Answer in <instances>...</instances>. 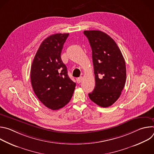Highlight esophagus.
Returning <instances> with one entry per match:
<instances>
[{"label":"esophagus","mask_w":154,"mask_h":154,"mask_svg":"<svg viewBox=\"0 0 154 154\" xmlns=\"http://www.w3.org/2000/svg\"><path fill=\"white\" fill-rule=\"evenodd\" d=\"M82 80H83V77H82V76L79 77L77 79V82H78L79 83H80V82L82 81Z\"/></svg>","instance_id":"esophagus-1"}]
</instances>
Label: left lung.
<instances>
[{"instance_id": "left-lung-1", "label": "left lung", "mask_w": 154, "mask_h": 154, "mask_svg": "<svg viewBox=\"0 0 154 154\" xmlns=\"http://www.w3.org/2000/svg\"><path fill=\"white\" fill-rule=\"evenodd\" d=\"M92 49L96 85L90 99L102 107L113 105L119 97L125 83L124 58L115 41L99 30H85Z\"/></svg>"}]
</instances>
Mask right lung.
I'll list each match as a JSON object with an SVG mask.
<instances>
[{
    "mask_svg": "<svg viewBox=\"0 0 154 154\" xmlns=\"http://www.w3.org/2000/svg\"><path fill=\"white\" fill-rule=\"evenodd\" d=\"M69 33L54 34L44 40L32 62L30 78L38 99L55 110L66 105L74 93L76 83L69 77L61 58L63 45Z\"/></svg>",
    "mask_w": 154,
    "mask_h": 154,
    "instance_id": "1",
    "label": "right lung"
}]
</instances>
